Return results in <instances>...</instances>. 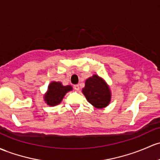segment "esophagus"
<instances>
[{"mask_svg": "<svg viewBox=\"0 0 160 160\" xmlns=\"http://www.w3.org/2000/svg\"><path fill=\"white\" fill-rule=\"evenodd\" d=\"M73 88H74L75 90H77V91H78V90H80V87H79L78 84H76V85L73 86Z\"/></svg>", "mask_w": 160, "mask_h": 160, "instance_id": "obj_1", "label": "esophagus"}]
</instances>
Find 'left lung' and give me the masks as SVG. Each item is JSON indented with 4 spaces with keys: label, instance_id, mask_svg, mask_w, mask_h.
Returning <instances> with one entry per match:
<instances>
[{
    "label": "left lung",
    "instance_id": "8db88e82",
    "mask_svg": "<svg viewBox=\"0 0 160 160\" xmlns=\"http://www.w3.org/2000/svg\"><path fill=\"white\" fill-rule=\"evenodd\" d=\"M82 92L88 102L97 108L106 107L110 102V89L105 81L97 75H93L86 80Z\"/></svg>",
    "mask_w": 160,
    "mask_h": 160
}]
</instances>
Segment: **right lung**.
I'll return each mask as SVG.
<instances>
[{
  "label": "right lung",
  "instance_id": "right-lung-1",
  "mask_svg": "<svg viewBox=\"0 0 160 160\" xmlns=\"http://www.w3.org/2000/svg\"><path fill=\"white\" fill-rule=\"evenodd\" d=\"M71 90V86L64 87L60 82H52L48 87V93L44 96L45 101L50 106L58 105L62 101L65 94Z\"/></svg>",
  "mask_w": 160,
  "mask_h": 160
}]
</instances>
